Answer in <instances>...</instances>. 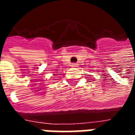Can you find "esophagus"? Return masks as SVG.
Masks as SVG:
<instances>
[{"mask_svg": "<svg viewBox=\"0 0 135 135\" xmlns=\"http://www.w3.org/2000/svg\"><path fill=\"white\" fill-rule=\"evenodd\" d=\"M71 66H73V67H76V66H77V64H72Z\"/></svg>", "mask_w": 135, "mask_h": 135, "instance_id": "34e87169", "label": "esophagus"}]
</instances>
